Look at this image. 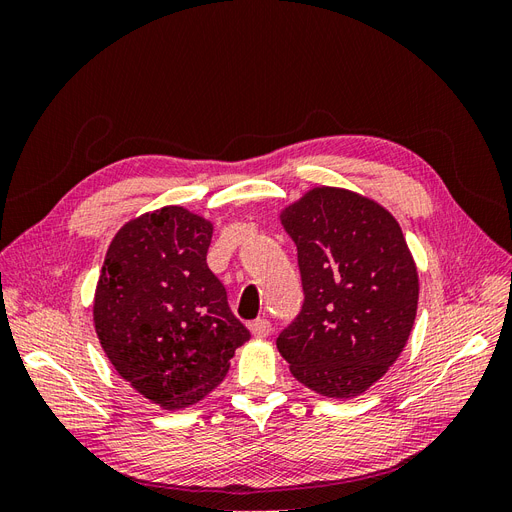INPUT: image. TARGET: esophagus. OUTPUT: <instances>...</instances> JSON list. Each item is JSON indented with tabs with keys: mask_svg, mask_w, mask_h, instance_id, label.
I'll return each instance as SVG.
<instances>
[{
	"mask_svg": "<svg viewBox=\"0 0 512 512\" xmlns=\"http://www.w3.org/2000/svg\"><path fill=\"white\" fill-rule=\"evenodd\" d=\"M250 331L254 337H267L271 333V322L267 318H256L250 324Z\"/></svg>",
	"mask_w": 512,
	"mask_h": 512,
	"instance_id": "1",
	"label": "esophagus"
}]
</instances>
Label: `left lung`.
<instances>
[{"label": "left lung", "mask_w": 512, "mask_h": 512, "mask_svg": "<svg viewBox=\"0 0 512 512\" xmlns=\"http://www.w3.org/2000/svg\"><path fill=\"white\" fill-rule=\"evenodd\" d=\"M297 245L303 303L277 337L292 376L348 399L378 382L404 350L418 275L393 215L348 190L316 188L282 213Z\"/></svg>", "instance_id": "1"}]
</instances>
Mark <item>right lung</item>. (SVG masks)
<instances>
[{"label": "right lung", "instance_id": "obj_1", "mask_svg": "<svg viewBox=\"0 0 512 512\" xmlns=\"http://www.w3.org/2000/svg\"><path fill=\"white\" fill-rule=\"evenodd\" d=\"M211 224L162 207L123 226L108 247L94 322L117 374L166 410L218 386L250 339L207 265Z\"/></svg>", "mask_w": 512, "mask_h": 512}]
</instances>
